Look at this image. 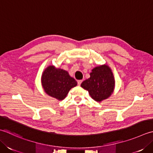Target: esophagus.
<instances>
[{"instance_id": "esophagus-1", "label": "esophagus", "mask_w": 153, "mask_h": 153, "mask_svg": "<svg viewBox=\"0 0 153 153\" xmlns=\"http://www.w3.org/2000/svg\"><path fill=\"white\" fill-rule=\"evenodd\" d=\"M82 82H83L82 80H78V81H77V84H78V85H80L81 83H82Z\"/></svg>"}]
</instances>
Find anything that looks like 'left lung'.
Segmentation results:
<instances>
[{
    "label": "left lung",
    "instance_id": "1",
    "mask_svg": "<svg viewBox=\"0 0 153 153\" xmlns=\"http://www.w3.org/2000/svg\"><path fill=\"white\" fill-rule=\"evenodd\" d=\"M115 85V77L111 69L108 65L103 64L93 69L90 77L83 81L81 86L88 91L93 100L101 102L111 95Z\"/></svg>",
    "mask_w": 153,
    "mask_h": 153
}]
</instances>
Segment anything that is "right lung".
Instances as JSON below:
<instances>
[{
    "label": "right lung",
    "mask_w": 153,
    "mask_h": 153,
    "mask_svg": "<svg viewBox=\"0 0 153 153\" xmlns=\"http://www.w3.org/2000/svg\"><path fill=\"white\" fill-rule=\"evenodd\" d=\"M41 83L46 94L58 101L65 99L70 89L77 84L67 71L54 65H49L44 70Z\"/></svg>",
    "instance_id": "1"
}]
</instances>
